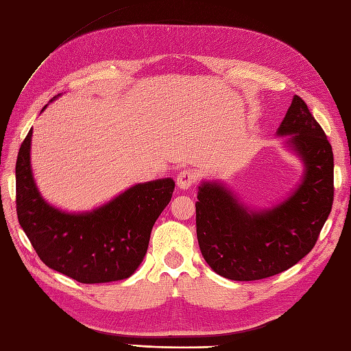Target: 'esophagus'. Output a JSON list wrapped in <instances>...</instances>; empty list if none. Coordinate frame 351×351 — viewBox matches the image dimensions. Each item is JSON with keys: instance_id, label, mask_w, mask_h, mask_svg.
<instances>
[{"instance_id": "34e87169", "label": "esophagus", "mask_w": 351, "mask_h": 351, "mask_svg": "<svg viewBox=\"0 0 351 351\" xmlns=\"http://www.w3.org/2000/svg\"><path fill=\"white\" fill-rule=\"evenodd\" d=\"M196 182V174L191 169H183V171H180L177 176V186L180 189H189L192 187Z\"/></svg>"}]
</instances>
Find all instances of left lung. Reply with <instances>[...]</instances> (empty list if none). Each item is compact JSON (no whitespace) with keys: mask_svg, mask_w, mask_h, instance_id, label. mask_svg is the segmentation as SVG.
Masks as SVG:
<instances>
[{"mask_svg":"<svg viewBox=\"0 0 351 351\" xmlns=\"http://www.w3.org/2000/svg\"><path fill=\"white\" fill-rule=\"evenodd\" d=\"M304 169L282 202L254 210L221 182L197 187L196 234L217 274L258 280L297 264L313 250L334 201V154L325 131L301 97L293 96L276 131Z\"/></svg>","mask_w":351,"mask_h":351,"instance_id":"left-lung-1","label":"left lung"}]
</instances>
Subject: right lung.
Segmentation results:
<instances>
[{
    "instance_id": "obj_1",
    "label": "right lung",
    "mask_w": 351,
    "mask_h": 351,
    "mask_svg": "<svg viewBox=\"0 0 351 351\" xmlns=\"http://www.w3.org/2000/svg\"><path fill=\"white\" fill-rule=\"evenodd\" d=\"M31 143L32 128L17 155L16 208L38 257L45 266L81 283L130 278L145 258L155 221L171 201L174 180L137 183L91 211L68 213L47 202L38 191Z\"/></svg>"
}]
</instances>
